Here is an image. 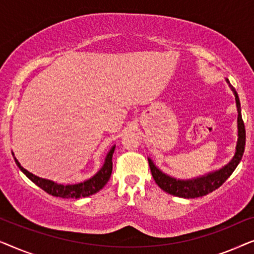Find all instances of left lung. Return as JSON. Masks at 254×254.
<instances>
[{
  "mask_svg": "<svg viewBox=\"0 0 254 254\" xmlns=\"http://www.w3.org/2000/svg\"><path fill=\"white\" fill-rule=\"evenodd\" d=\"M231 89L235 93L236 104H237L238 111V141L234 158H232L231 162L229 163L228 165H225L223 169L192 180H177L175 178H171V177L166 176L165 173H163L161 171V170L156 168L151 159L148 158L151 175L154 177L156 184H157L163 190H165L166 193L172 194V195L179 197H186V199H194V197L207 195L208 193H211L213 190H217L218 187L222 186V184L231 176V173L235 171L236 168H237V165L239 164V162H241V159L243 157V154H244L246 133L244 121H243L241 113V102H239L238 95L237 92H236L234 86H231Z\"/></svg>",
  "mask_w": 254,
  "mask_h": 254,
  "instance_id": "left-lung-1",
  "label": "left lung"
}]
</instances>
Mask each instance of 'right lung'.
<instances>
[{
	"label": "right lung",
	"instance_id": "obj_1",
	"mask_svg": "<svg viewBox=\"0 0 254 254\" xmlns=\"http://www.w3.org/2000/svg\"><path fill=\"white\" fill-rule=\"evenodd\" d=\"M113 152H114V147L111 149L109 154H107L103 168L99 170L96 176H93L92 178H90L89 180H85L84 183L75 184V185H60V184L51 182V180L39 178V177L34 176L31 172L26 171V170L19 164L16 158H15V162L16 164L18 165V168L22 170L24 175H25L30 180H32L37 186H39L40 189L44 190L46 193L51 194V195L53 196L68 197V199H70V197H75V199H78V197L92 195V194L97 193L98 190H102L103 187L106 185V183L109 182L111 177V173H112Z\"/></svg>",
	"mask_w": 254,
	"mask_h": 254
}]
</instances>
